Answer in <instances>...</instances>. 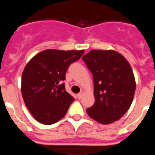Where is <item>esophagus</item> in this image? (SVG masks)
Returning a JSON list of instances; mask_svg holds the SVG:
<instances>
[{
  "instance_id": "1",
  "label": "esophagus",
  "mask_w": 155,
  "mask_h": 155,
  "mask_svg": "<svg viewBox=\"0 0 155 155\" xmlns=\"http://www.w3.org/2000/svg\"><path fill=\"white\" fill-rule=\"evenodd\" d=\"M83 94H84V91H81L80 93H78V94H77V97H78V98H79V99H80V98H82V96H83Z\"/></svg>"
}]
</instances>
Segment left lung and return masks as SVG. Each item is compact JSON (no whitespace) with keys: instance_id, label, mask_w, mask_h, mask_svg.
<instances>
[{"instance_id":"left-lung-1","label":"left lung","mask_w":155,"mask_h":155,"mask_svg":"<svg viewBox=\"0 0 155 155\" xmlns=\"http://www.w3.org/2000/svg\"><path fill=\"white\" fill-rule=\"evenodd\" d=\"M93 75L95 102L87 115L102 124L120 120L130 107L136 89L128 61L113 50H91L83 56Z\"/></svg>"}]
</instances>
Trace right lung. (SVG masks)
Masks as SVG:
<instances>
[{
    "label": "right lung",
    "mask_w": 155,
    "mask_h": 155,
    "mask_svg": "<svg viewBox=\"0 0 155 155\" xmlns=\"http://www.w3.org/2000/svg\"><path fill=\"white\" fill-rule=\"evenodd\" d=\"M84 50H46L38 53L25 66L21 76V94L34 118L50 125L66 115L73 96L66 91V72L81 58Z\"/></svg>",
    "instance_id": "1"
}]
</instances>
